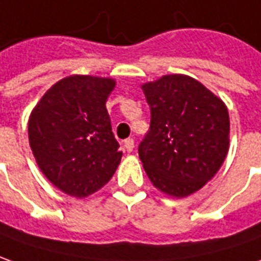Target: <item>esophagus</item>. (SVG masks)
Instances as JSON below:
<instances>
[{"label":"esophagus","mask_w":261,"mask_h":261,"mask_svg":"<svg viewBox=\"0 0 261 261\" xmlns=\"http://www.w3.org/2000/svg\"><path fill=\"white\" fill-rule=\"evenodd\" d=\"M124 148L130 153V151H133V148H134V140L133 138H127V140H124Z\"/></svg>","instance_id":"esophagus-1"}]
</instances>
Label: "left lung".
Listing matches in <instances>:
<instances>
[{
    "instance_id": "1",
    "label": "left lung",
    "mask_w": 261,
    "mask_h": 261,
    "mask_svg": "<svg viewBox=\"0 0 261 261\" xmlns=\"http://www.w3.org/2000/svg\"><path fill=\"white\" fill-rule=\"evenodd\" d=\"M141 88L151 111L150 130L138 145L145 173L168 196H190L212 180L227 155V107L189 75H163Z\"/></svg>"
}]
</instances>
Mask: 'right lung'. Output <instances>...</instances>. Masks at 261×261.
Returning <instances> with one entry per match:
<instances>
[{
  "label": "right lung",
  "instance_id": "1",
  "mask_svg": "<svg viewBox=\"0 0 261 261\" xmlns=\"http://www.w3.org/2000/svg\"><path fill=\"white\" fill-rule=\"evenodd\" d=\"M111 79L70 75L42 95L28 121V138L42 174L72 197H87L116 173L123 153L106 101Z\"/></svg>",
  "mask_w": 261,
  "mask_h": 261
}]
</instances>
